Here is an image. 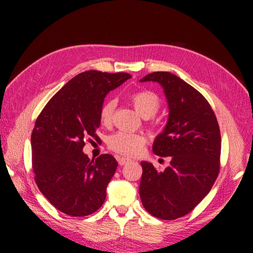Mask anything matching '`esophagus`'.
Instances as JSON below:
<instances>
[{
  "mask_svg": "<svg viewBox=\"0 0 253 253\" xmlns=\"http://www.w3.org/2000/svg\"><path fill=\"white\" fill-rule=\"evenodd\" d=\"M117 160H118V163H120V165H125V164L130 162V160L127 158H118Z\"/></svg>",
  "mask_w": 253,
  "mask_h": 253,
  "instance_id": "34e87169",
  "label": "esophagus"
}]
</instances>
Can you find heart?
<instances>
[{"label": "heart", "mask_w": 253, "mask_h": 253, "mask_svg": "<svg viewBox=\"0 0 253 253\" xmlns=\"http://www.w3.org/2000/svg\"><path fill=\"white\" fill-rule=\"evenodd\" d=\"M130 102L136 112L143 118L152 117L157 114L161 106L160 96L150 90H141L130 95ZM116 101L110 99L105 101L100 110V120L102 125L110 126L114 117ZM109 148L113 151L125 155L136 157L140 154L146 144V138L139 133L118 131L112 135L107 140Z\"/></svg>", "instance_id": "b5f03b06"}]
</instances>
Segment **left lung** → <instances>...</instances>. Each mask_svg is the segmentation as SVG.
Here are the masks:
<instances>
[{
	"label": "left lung",
	"instance_id": "1",
	"mask_svg": "<svg viewBox=\"0 0 253 253\" xmlns=\"http://www.w3.org/2000/svg\"><path fill=\"white\" fill-rule=\"evenodd\" d=\"M140 82H157L164 89L169 114L153 152L171 160L162 171L141 162L139 195L151 215L170 221L191 212L211 190L221 165V132L207 99L176 75L154 72Z\"/></svg>",
	"mask_w": 253,
	"mask_h": 253
}]
</instances>
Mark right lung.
<instances>
[{"mask_svg": "<svg viewBox=\"0 0 253 253\" xmlns=\"http://www.w3.org/2000/svg\"><path fill=\"white\" fill-rule=\"evenodd\" d=\"M131 78L127 73L88 71L75 76L52 96L31 133L36 184L52 206L71 216L101 208L117 162L111 154L91 161L83 152L94 138L106 94Z\"/></svg>", "mask_w": 253, "mask_h": 253, "instance_id": "obj_1", "label": "right lung"}]
</instances>
